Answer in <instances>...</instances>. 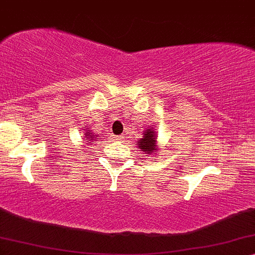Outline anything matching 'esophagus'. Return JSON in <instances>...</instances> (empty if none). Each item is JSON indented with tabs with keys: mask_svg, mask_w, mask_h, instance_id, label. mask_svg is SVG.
Here are the masks:
<instances>
[{
	"mask_svg": "<svg viewBox=\"0 0 255 255\" xmlns=\"http://www.w3.org/2000/svg\"><path fill=\"white\" fill-rule=\"evenodd\" d=\"M113 138H115V140H118V142H119V140L123 139V136H115Z\"/></svg>",
	"mask_w": 255,
	"mask_h": 255,
	"instance_id": "34e87169",
	"label": "esophagus"
}]
</instances>
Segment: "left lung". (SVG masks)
Returning <instances> with one entry per match:
<instances>
[{
  "instance_id": "left-lung-1",
  "label": "left lung",
  "mask_w": 255,
  "mask_h": 255,
  "mask_svg": "<svg viewBox=\"0 0 255 255\" xmlns=\"http://www.w3.org/2000/svg\"><path fill=\"white\" fill-rule=\"evenodd\" d=\"M156 140L157 137L155 136V133H153L152 128H150L145 131L142 139H139L138 146H139V149H142V151L147 153V155H150V153H152L153 151H156V150L158 149L156 145Z\"/></svg>"
}]
</instances>
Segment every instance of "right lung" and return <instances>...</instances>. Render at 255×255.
Wrapping results in <instances>:
<instances>
[{"label": "right lung", "instance_id": "obj_1", "mask_svg": "<svg viewBox=\"0 0 255 255\" xmlns=\"http://www.w3.org/2000/svg\"><path fill=\"white\" fill-rule=\"evenodd\" d=\"M87 133H89V132H87ZM86 136H89V134H86ZM92 138H93L92 136H90V137H89V139H92ZM89 143H91V142H89Z\"/></svg>", "mask_w": 255, "mask_h": 255}]
</instances>
